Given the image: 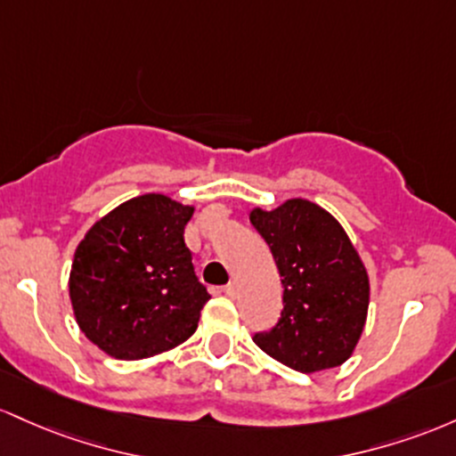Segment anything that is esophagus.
Returning a JSON list of instances; mask_svg holds the SVG:
<instances>
[{
    "label": "esophagus",
    "mask_w": 456,
    "mask_h": 456,
    "mask_svg": "<svg viewBox=\"0 0 456 456\" xmlns=\"http://www.w3.org/2000/svg\"><path fill=\"white\" fill-rule=\"evenodd\" d=\"M224 293H226L228 297H237V295H239V286H237V282H230V284L224 286Z\"/></svg>",
    "instance_id": "obj_1"
}]
</instances>
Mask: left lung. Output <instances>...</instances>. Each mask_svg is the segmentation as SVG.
<instances>
[{
  "instance_id": "1",
  "label": "left lung",
  "mask_w": 456,
  "mask_h": 456,
  "mask_svg": "<svg viewBox=\"0 0 456 456\" xmlns=\"http://www.w3.org/2000/svg\"><path fill=\"white\" fill-rule=\"evenodd\" d=\"M249 222L269 245L284 286L278 325L254 342L280 364L319 372L345 364L364 331L368 271L338 219L316 202L290 198Z\"/></svg>"
}]
</instances>
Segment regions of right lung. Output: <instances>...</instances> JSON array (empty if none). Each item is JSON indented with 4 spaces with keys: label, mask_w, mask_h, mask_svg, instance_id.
<instances>
[{
    "label": "right lung",
    "mask_w": 456,
    "mask_h": 456,
    "mask_svg": "<svg viewBox=\"0 0 456 456\" xmlns=\"http://www.w3.org/2000/svg\"><path fill=\"white\" fill-rule=\"evenodd\" d=\"M193 204L144 193L92 224L69 275L86 338L116 360H146L183 345L211 297L193 273L185 226Z\"/></svg>",
    "instance_id": "add662e5"
}]
</instances>
